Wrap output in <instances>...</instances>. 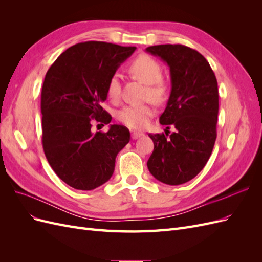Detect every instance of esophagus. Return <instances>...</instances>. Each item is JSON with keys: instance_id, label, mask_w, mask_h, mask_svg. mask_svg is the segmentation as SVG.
<instances>
[{"instance_id": "esophagus-1", "label": "esophagus", "mask_w": 262, "mask_h": 262, "mask_svg": "<svg viewBox=\"0 0 262 262\" xmlns=\"http://www.w3.org/2000/svg\"><path fill=\"white\" fill-rule=\"evenodd\" d=\"M143 136V133L142 132H138V131H133L132 133H131V137H132V139H138V138H140V137H142Z\"/></svg>"}]
</instances>
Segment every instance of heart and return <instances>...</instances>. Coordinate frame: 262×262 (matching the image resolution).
<instances>
[{"instance_id": "b5f03b06", "label": "heart", "mask_w": 262, "mask_h": 262, "mask_svg": "<svg viewBox=\"0 0 262 262\" xmlns=\"http://www.w3.org/2000/svg\"><path fill=\"white\" fill-rule=\"evenodd\" d=\"M130 73L146 85L145 98L162 104L169 95V85L162 77V67L157 60L147 54H141L130 64ZM121 94L120 77L118 74L109 78L107 95L112 100H118ZM154 116L150 102L143 105H130L120 109L117 119L131 129H143Z\"/></svg>"}]
</instances>
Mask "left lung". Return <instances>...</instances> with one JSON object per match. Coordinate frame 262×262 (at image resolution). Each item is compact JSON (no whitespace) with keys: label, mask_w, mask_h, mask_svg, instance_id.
<instances>
[{"label":"left lung","mask_w":262,"mask_h":262,"mask_svg":"<svg viewBox=\"0 0 262 262\" xmlns=\"http://www.w3.org/2000/svg\"><path fill=\"white\" fill-rule=\"evenodd\" d=\"M146 51L169 67L171 92L160 122L176 129L168 138L167 133L148 134L154 150L147 168L157 180L177 186L194 178L211 156L216 140L217 81L207 59L189 47L158 45Z\"/></svg>","instance_id":"obj_1"}]
</instances>
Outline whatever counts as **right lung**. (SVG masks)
Listing matches in <instances>:
<instances>
[{"label": "right lung", "mask_w": 262, "mask_h": 262, "mask_svg": "<svg viewBox=\"0 0 262 262\" xmlns=\"http://www.w3.org/2000/svg\"><path fill=\"white\" fill-rule=\"evenodd\" d=\"M136 49L104 41L80 42L61 53L46 74L42 147L51 168L70 187L93 190L104 185L113 176L117 154L129 143L126 126L112 124L107 133H93L92 122L112 121L101 107L107 84Z\"/></svg>", "instance_id": "1"}]
</instances>
